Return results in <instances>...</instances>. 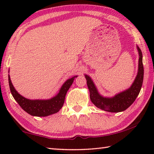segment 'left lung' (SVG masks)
<instances>
[{
	"mask_svg": "<svg viewBox=\"0 0 154 154\" xmlns=\"http://www.w3.org/2000/svg\"><path fill=\"white\" fill-rule=\"evenodd\" d=\"M139 51V70L137 77L135 78L134 83H132L128 90L124 91L118 94L113 98H105L99 94L94 84L91 79V78L85 75L87 80V85L90 90V97L92 103L98 108L102 110L118 113L126 110L134 103L136 100L137 96L141 89L143 75H144V69L143 64V55L142 51L139 47H137Z\"/></svg>",
	"mask_w": 154,
	"mask_h": 154,
	"instance_id": "obj_1",
	"label": "left lung"
}]
</instances>
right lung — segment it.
<instances>
[{
	"label": "right lung",
	"instance_id": "obj_1",
	"mask_svg": "<svg viewBox=\"0 0 154 154\" xmlns=\"http://www.w3.org/2000/svg\"><path fill=\"white\" fill-rule=\"evenodd\" d=\"M75 77H73L68 79L62 86L58 94L55 97L49 99V100H32L23 97L15 90L14 85H12L11 79H10L9 75V84L13 97L23 109V110H24L31 116L45 117L56 113L59 111L60 109H61L64 105L67 91L69 90L72 85Z\"/></svg>",
	"mask_w": 154,
	"mask_h": 154
}]
</instances>
